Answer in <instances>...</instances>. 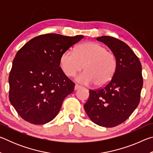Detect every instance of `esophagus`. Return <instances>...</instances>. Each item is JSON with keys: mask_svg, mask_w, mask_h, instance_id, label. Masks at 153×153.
I'll return each instance as SVG.
<instances>
[{"mask_svg": "<svg viewBox=\"0 0 153 153\" xmlns=\"http://www.w3.org/2000/svg\"><path fill=\"white\" fill-rule=\"evenodd\" d=\"M80 88H81V86H79V85H77V84H76V85H75V87H74V90H76L77 89Z\"/></svg>", "mask_w": 153, "mask_h": 153, "instance_id": "esophagus-1", "label": "esophagus"}]
</instances>
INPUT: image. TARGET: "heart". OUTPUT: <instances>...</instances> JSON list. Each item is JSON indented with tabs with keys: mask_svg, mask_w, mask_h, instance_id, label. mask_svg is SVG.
Segmentation results:
<instances>
[{
	"mask_svg": "<svg viewBox=\"0 0 153 153\" xmlns=\"http://www.w3.org/2000/svg\"><path fill=\"white\" fill-rule=\"evenodd\" d=\"M62 70L69 77H74L84 68V73L76 77V81L84 85L94 84L97 86L108 84L117 69V59L115 54L105 46L96 42H85L76 52L67 50L60 59Z\"/></svg>",
	"mask_w": 153,
	"mask_h": 153,
	"instance_id": "b5f03b06",
	"label": "heart"
}]
</instances>
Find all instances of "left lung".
Segmentation results:
<instances>
[{
	"mask_svg": "<svg viewBox=\"0 0 153 153\" xmlns=\"http://www.w3.org/2000/svg\"><path fill=\"white\" fill-rule=\"evenodd\" d=\"M97 40L105 44L115 54L117 69L105 87L89 90L84 109L94 123L113 128L129 118L139 105L143 85L142 65L134 51L121 40L108 36Z\"/></svg>",
	"mask_w": 153,
	"mask_h": 153,
	"instance_id": "obj_1",
	"label": "left lung"
}]
</instances>
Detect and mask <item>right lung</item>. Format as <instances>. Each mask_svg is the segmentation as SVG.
Listing matches in <instances>:
<instances>
[{
  "mask_svg": "<svg viewBox=\"0 0 153 153\" xmlns=\"http://www.w3.org/2000/svg\"><path fill=\"white\" fill-rule=\"evenodd\" d=\"M82 38L47 33L32 38L17 52L9 77V100L25 121L42 125L57 115L75 86L59 66L61 56Z\"/></svg>",
  "mask_w": 153,
  "mask_h": 153,
  "instance_id": "1",
  "label": "right lung"
}]
</instances>
